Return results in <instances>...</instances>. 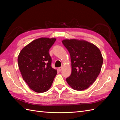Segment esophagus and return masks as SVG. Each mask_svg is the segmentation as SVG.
<instances>
[{
	"instance_id": "1",
	"label": "esophagus",
	"mask_w": 120,
	"mask_h": 120,
	"mask_svg": "<svg viewBox=\"0 0 120 120\" xmlns=\"http://www.w3.org/2000/svg\"><path fill=\"white\" fill-rule=\"evenodd\" d=\"M62 69H63L62 67H60V68H58V70H59L60 71H61V70H62Z\"/></svg>"
}]
</instances>
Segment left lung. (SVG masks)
<instances>
[{"label":"left lung","mask_w":120,"mask_h":120,"mask_svg":"<svg viewBox=\"0 0 120 120\" xmlns=\"http://www.w3.org/2000/svg\"><path fill=\"white\" fill-rule=\"evenodd\" d=\"M62 43L70 54L71 73L66 79L68 84L77 90L88 89L99 75L103 59L100 49L83 41L65 39Z\"/></svg>","instance_id":"1"}]
</instances>
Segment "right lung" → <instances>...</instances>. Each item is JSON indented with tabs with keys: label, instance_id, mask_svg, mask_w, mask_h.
<instances>
[{
	"label": "right lung",
	"instance_id": "obj_1",
	"mask_svg": "<svg viewBox=\"0 0 120 120\" xmlns=\"http://www.w3.org/2000/svg\"><path fill=\"white\" fill-rule=\"evenodd\" d=\"M56 38H42L32 41L21 50L18 64L23 80L37 93H44L52 86L57 74L52 67L49 50Z\"/></svg>",
	"mask_w": 120,
	"mask_h": 120
}]
</instances>
